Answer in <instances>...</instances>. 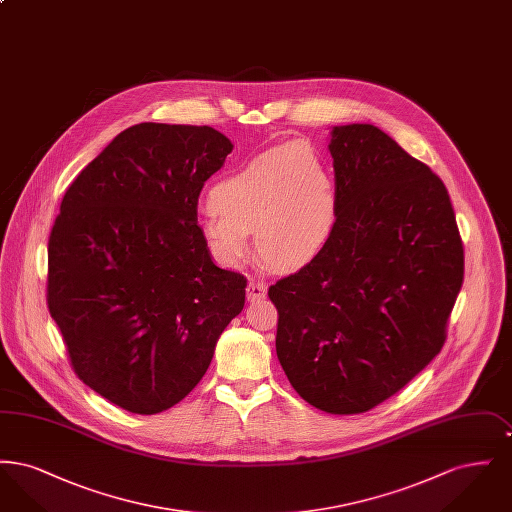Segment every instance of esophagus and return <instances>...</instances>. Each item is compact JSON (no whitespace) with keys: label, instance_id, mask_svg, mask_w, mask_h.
Segmentation results:
<instances>
[{"label":"esophagus","instance_id":"esophagus-1","mask_svg":"<svg viewBox=\"0 0 512 512\" xmlns=\"http://www.w3.org/2000/svg\"><path fill=\"white\" fill-rule=\"evenodd\" d=\"M245 293H247V299H249V301L263 299V297L267 295V284L261 282V280H249Z\"/></svg>","mask_w":512,"mask_h":512}]
</instances>
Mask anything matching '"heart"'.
I'll use <instances>...</instances> for the list:
<instances>
[{"label": "heart", "instance_id": "heart-1", "mask_svg": "<svg viewBox=\"0 0 512 512\" xmlns=\"http://www.w3.org/2000/svg\"><path fill=\"white\" fill-rule=\"evenodd\" d=\"M213 211L201 230L226 265L249 255L255 232L261 257L270 267L295 270L311 263L328 244L336 215V186L318 157L303 144L268 149L209 192Z\"/></svg>", "mask_w": 512, "mask_h": 512}]
</instances>
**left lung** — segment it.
<instances>
[{
    "mask_svg": "<svg viewBox=\"0 0 512 512\" xmlns=\"http://www.w3.org/2000/svg\"><path fill=\"white\" fill-rule=\"evenodd\" d=\"M330 153L334 232L268 288L276 355L309 405L366 413L441 351L463 286V240L441 178L380 128L336 126Z\"/></svg>",
    "mask_w": 512,
    "mask_h": 512,
    "instance_id": "left-lung-1",
    "label": "left lung"
}]
</instances>
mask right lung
Here are the masks:
<instances>
[{"label":"right lung","mask_w":512,"mask_h":512,"mask_svg":"<svg viewBox=\"0 0 512 512\" xmlns=\"http://www.w3.org/2000/svg\"><path fill=\"white\" fill-rule=\"evenodd\" d=\"M232 147L211 126L134 124L61 201L49 315L74 374L124 411L180 403L244 309L247 278L211 261L197 224V197Z\"/></svg>","instance_id":"obj_1"}]
</instances>
